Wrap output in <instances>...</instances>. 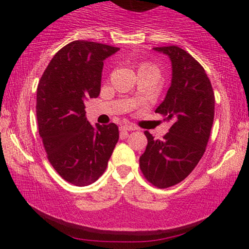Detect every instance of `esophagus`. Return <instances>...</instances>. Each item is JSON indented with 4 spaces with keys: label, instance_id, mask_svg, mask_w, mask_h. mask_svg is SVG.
Returning a JSON list of instances; mask_svg holds the SVG:
<instances>
[{
    "label": "esophagus",
    "instance_id": "esophagus-1",
    "mask_svg": "<svg viewBox=\"0 0 249 249\" xmlns=\"http://www.w3.org/2000/svg\"><path fill=\"white\" fill-rule=\"evenodd\" d=\"M134 130H136V127L132 126V125H130V124H124L121 126L122 133H124V134H127V132H130V131H134Z\"/></svg>",
    "mask_w": 249,
    "mask_h": 249
}]
</instances>
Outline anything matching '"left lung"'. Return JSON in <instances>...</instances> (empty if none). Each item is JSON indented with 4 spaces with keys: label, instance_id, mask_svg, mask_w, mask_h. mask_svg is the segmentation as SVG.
<instances>
[{
    "label": "left lung",
    "instance_id": "left-lung-1",
    "mask_svg": "<svg viewBox=\"0 0 249 249\" xmlns=\"http://www.w3.org/2000/svg\"><path fill=\"white\" fill-rule=\"evenodd\" d=\"M172 63L166 97L156 108L171 122L161 141L145 131L147 146L139 158L144 177L159 188L179 184L204 156L214 119V92L204 68L177 45L153 48Z\"/></svg>",
    "mask_w": 249,
    "mask_h": 249
}]
</instances>
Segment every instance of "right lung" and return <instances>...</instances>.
I'll return each mask as SVG.
<instances>
[{
  "label": "right lung",
  "instance_id": "1",
  "mask_svg": "<svg viewBox=\"0 0 249 249\" xmlns=\"http://www.w3.org/2000/svg\"><path fill=\"white\" fill-rule=\"evenodd\" d=\"M119 48L73 41L53 57L37 87L38 131L50 164L76 186L95 182L107 170L118 126L89 123L84 101L101 92L103 61Z\"/></svg>",
  "mask_w": 249,
  "mask_h": 249
}]
</instances>
